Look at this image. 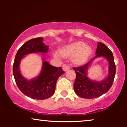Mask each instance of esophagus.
Masks as SVG:
<instances>
[{
  "label": "esophagus",
  "instance_id": "1",
  "mask_svg": "<svg viewBox=\"0 0 127 127\" xmlns=\"http://www.w3.org/2000/svg\"><path fill=\"white\" fill-rule=\"evenodd\" d=\"M63 69L64 71H67L70 69V66L67 64H64L63 65Z\"/></svg>",
  "mask_w": 127,
  "mask_h": 127
}]
</instances>
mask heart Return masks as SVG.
<instances>
[{
	"mask_svg": "<svg viewBox=\"0 0 127 127\" xmlns=\"http://www.w3.org/2000/svg\"><path fill=\"white\" fill-rule=\"evenodd\" d=\"M63 55H75L73 61L76 64L84 63L88 58L91 53V49L90 46L85 45L84 42H77L68 45L62 51Z\"/></svg>",
	"mask_w": 127,
	"mask_h": 127,
	"instance_id": "b5f03b06",
	"label": "heart"
}]
</instances>
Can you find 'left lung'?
Listing matches in <instances>:
<instances>
[{
  "label": "left lung",
  "instance_id": "8db88e82",
  "mask_svg": "<svg viewBox=\"0 0 127 127\" xmlns=\"http://www.w3.org/2000/svg\"><path fill=\"white\" fill-rule=\"evenodd\" d=\"M96 55L85 64L73 67L75 70L76 79L73 88L76 94L79 97L85 98H94L105 94L111 88L116 73V65L112 52L108 47L101 42H98ZM104 56L109 63V76L101 82H96L90 80L86 75L88 68L93 59Z\"/></svg>",
  "mask_w": 127,
  "mask_h": 127
}]
</instances>
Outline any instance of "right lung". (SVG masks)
I'll return each instance as SVG.
<instances>
[{"instance_id":"right-lung-1","label":"right lung","mask_w":127,"mask_h":127,"mask_svg":"<svg viewBox=\"0 0 127 127\" xmlns=\"http://www.w3.org/2000/svg\"><path fill=\"white\" fill-rule=\"evenodd\" d=\"M48 46L43 43L42 37H36L28 40L18 49L13 64V74L17 87L24 95L33 99L45 100L54 94L58 78L64 73L62 67H57L43 62L40 75L32 80L26 79L21 75L19 65L23 57L33 52L46 53Z\"/></svg>"}]
</instances>
